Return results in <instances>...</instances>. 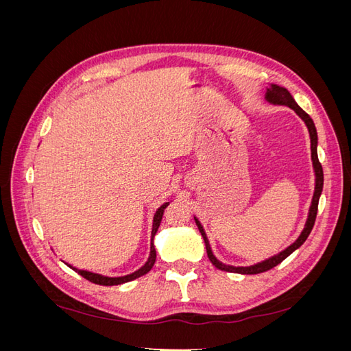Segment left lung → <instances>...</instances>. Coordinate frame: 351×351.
Wrapping results in <instances>:
<instances>
[{"mask_svg": "<svg viewBox=\"0 0 351 351\" xmlns=\"http://www.w3.org/2000/svg\"><path fill=\"white\" fill-rule=\"evenodd\" d=\"M265 99H267L269 104L272 105H285V107L291 108L297 115L300 117V119L304 121L306 127H307V132H309V137H311V152H312V165H313V171H315V192H313V197L311 202V206H309V214H307V219H306V224L304 228L302 230L300 236L297 237V240L294 243H291L289 247L284 249L282 252L274 254V256L265 259L262 262H258L254 265H250V267H232V265H227V263H222L221 261H218L215 258L214 252L210 249V244L209 240L206 237V232L202 227L200 221L195 217L196 221V226L200 231L202 237L205 240V246H206V253H208V258L209 261L215 265V267L221 271H227V272H236V274H259V272H265L268 271L274 267H277L278 263H281L287 256H290V254L295 250L299 249L302 244L306 241V239L309 237L311 231L313 228L315 224V219H316V214H317V204H319V197L322 193V187H324V171H322V165L319 162V159H317V133H316V127L313 120L309 117V114H306L297 102L294 101V98L291 97V93L287 90L282 86H278V84H268L267 92H265Z\"/></svg>", "mask_w": 351, "mask_h": 351, "instance_id": "left-lung-1", "label": "left lung"}]
</instances>
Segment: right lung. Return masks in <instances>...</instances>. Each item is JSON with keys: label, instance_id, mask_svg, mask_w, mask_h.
<instances>
[{"label": "right lung", "instance_id": "right-lung-1", "mask_svg": "<svg viewBox=\"0 0 351 351\" xmlns=\"http://www.w3.org/2000/svg\"><path fill=\"white\" fill-rule=\"evenodd\" d=\"M171 202V200H169ZM169 202H165V204H162L161 206H159L155 212L154 215V221H152V232H151V252H149V258H147V261L145 262V265L142 268H139L137 271L129 274V275H123V277H107V275H102V274H97V272H92V271H86V269H79L76 267H73V265L67 263L69 267L76 271L77 274H80L83 278L89 280L90 282H95V284H99V285H119V284H124V282H129V281H133L136 278L142 277V275L147 274L155 263V259H156V250H155V246H154V237L156 234V231L159 228V224H161V219H162V215H164V210L165 208L169 205Z\"/></svg>", "mask_w": 351, "mask_h": 351}]
</instances>
